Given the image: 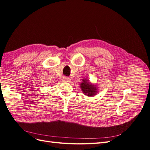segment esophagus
I'll return each instance as SVG.
<instances>
[{"label": "esophagus", "instance_id": "obj_1", "mask_svg": "<svg viewBox=\"0 0 150 150\" xmlns=\"http://www.w3.org/2000/svg\"><path fill=\"white\" fill-rule=\"evenodd\" d=\"M63 80L65 81L66 82H69L71 79H70L69 77H63Z\"/></svg>", "mask_w": 150, "mask_h": 150}]
</instances>
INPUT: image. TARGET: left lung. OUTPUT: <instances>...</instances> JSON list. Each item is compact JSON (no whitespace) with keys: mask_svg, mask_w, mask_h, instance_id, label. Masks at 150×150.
Wrapping results in <instances>:
<instances>
[{"mask_svg":"<svg viewBox=\"0 0 150 150\" xmlns=\"http://www.w3.org/2000/svg\"><path fill=\"white\" fill-rule=\"evenodd\" d=\"M80 87L82 92L85 95L88 96V97H92L97 93V87L93 83H91L88 82L87 79H83L82 82L81 83Z\"/></svg>","mask_w":150,"mask_h":150,"instance_id":"1","label":"left lung"}]
</instances>
